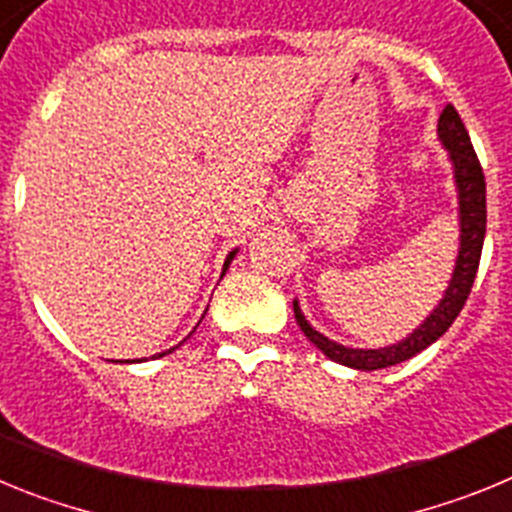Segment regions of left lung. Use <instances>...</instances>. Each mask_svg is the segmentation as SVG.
Masks as SVG:
<instances>
[{"label": "left lung", "instance_id": "obj_1", "mask_svg": "<svg viewBox=\"0 0 512 512\" xmlns=\"http://www.w3.org/2000/svg\"><path fill=\"white\" fill-rule=\"evenodd\" d=\"M438 140L449 151L451 166H454L456 194H459V256H456L454 274H451L449 287L443 292V300L405 341L384 348H348L330 341L307 323L300 305L295 302L297 325L302 328L307 341L312 346H318L330 361H338V364L351 366V369H361V372H374V369H387V366L413 359L415 354L436 343L451 328V323H454L464 302H467L469 292H472L487 230V189L479 158L474 153L472 140H469L459 112L454 110V104H446L441 117H438Z\"/></svg>", "mask_w": 512, "mask_h": 512}]
</instances>
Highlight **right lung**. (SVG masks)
I'll return each mask as SVG.
<instances>
[{"mask_svg":"<svg viewBox=\"0 0 512 512\" xmlns=\"http://www.w3.org/2000/svg\"><path fill=\"white\" fill-rule=\"evenodd\" d=\"M235 253H238V248H235V251H230L228 253V259H225V264H223V274L225 271H228V266H230V261H233V256ZM176 348V346H174ZM174 348H169V351H164V354H156V356H151V359H161V356H166V354H171V351H174Z\"/></svg>","mask_w":512,"mask_h":512,"instance_id":"obj_1","label":"right lung"}]
</instances>
